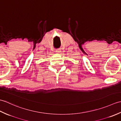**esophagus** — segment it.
<instances>
[{"instance_id":"obj_1","label":"esophagus","mask_w":121,"mask_h":121,"mask_svg":"<svg viewBox=\"0 0 121 121\" xmlns=\"http://www.w3.org/2000/svg\"><path fill=\"white\" fill-rule=\"evenodd\" d=\"M61 49H57L56 50V53H60L61 52Z\"/></svg>"}]
</instances>
